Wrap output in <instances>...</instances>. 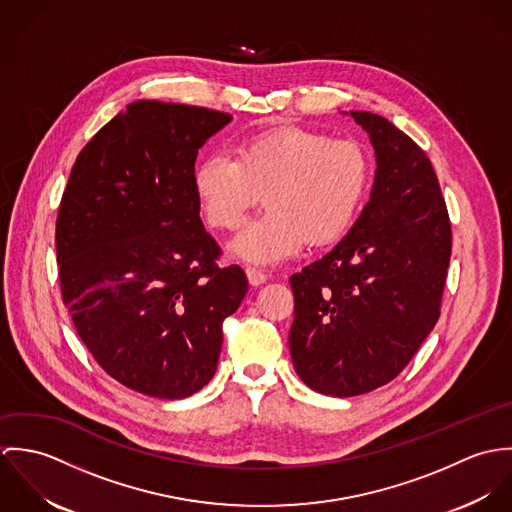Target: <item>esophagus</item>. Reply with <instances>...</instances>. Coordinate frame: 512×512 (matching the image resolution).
Masks as SVG:
<instances>
[{
    "mask_svg": "<svg viewBox=\"0 0 512 512\" xmlns=\"http://www.w3.org/2000/svg\"><path fill=\"white\" fill-rule=\"evenodd\" d=\"M246 276H248V282H250L252 286H262V284L268 282V278H270L266 272H262V270L254 268V266H248V268H246Z\"/></svg>",
    "mask_w": 512,
    "mask_h": 512,
    "instance_id": "esophagus-1",
    "label": "esophagus"
}]
</instances>
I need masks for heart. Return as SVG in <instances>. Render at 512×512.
Listing matches in <instances>:
<instances>
[{"label": "heart", "instance_id": "heart-1", "mask_svg": "<svg viewBox=\"0 0 512 512\" xmlns=\"http://www.w3.org/2000/svg\"><path fill=\"white\" fill-rule=\"evenodd\" d=\"M370 157L355 140L280 128L244 140L236 159L207 155L193 173V187L207 222L236 230L264 193L266 211L230 246L250 264H278L305 242L341 240L365 205Z\"/></svg>", "mask_w": 512, "mask_h": 512}]
</instances>
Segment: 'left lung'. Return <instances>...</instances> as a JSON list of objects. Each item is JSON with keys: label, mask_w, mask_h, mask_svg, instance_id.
<instances>
[{"label": "left lung", "mask_w": 512, "mask_h": 512, "mask_svg": "<svg viewBox=\"0 0 512 512\" xmlns=\"http://www.w3.org/2000/svg\"><path fill=\"white\" fill-rule=\"evenodd\" d=\"M376 153L359 220L321 260L290 278V351L315 392L376 390L412 361L438 323L451 224L432 161L412 138L370 112H351Z\"/></svg>", "instance_id": "1"}]
</instances>
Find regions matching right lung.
Masks as SVG:
<instances>
[{"mask_svg":"<svg viewBox=\"0 0 512 512\" xmlns=\"http://www.w3.org/2000/svg\"><path fill=\"white\" fill-rule=\"evenodd\" d=\"M230 114L136 100L78 153L57 217L63 301L120 384L177 400L213 378L222 321L248 292L199 217L197 153Z\"/></svg>","mask_w":512,"mask_h":512,"instance_id":"add662e5","label":"right lung"}]
</instances>
